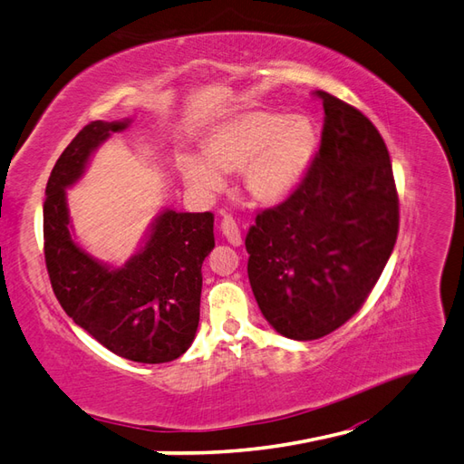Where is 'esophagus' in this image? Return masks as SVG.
<instances>
[{
	"label": "esophagus",
	"instance_id": "34e87169",
	"mask_svg": "<svg viewBox=\"0 0 464 464\" xmlns=\"http://www.w3.org/2000/svg\"><path fill=\"white\" fill-rule=\"evenodd\" d=\"M221 233L225 235V239H227L235 246H239L243 243L239 225L235 223V219L231 216H223V219H221Z\"/></svg>",
	"mask_w": 464,
	"mask_h": 464
}]
</instances>
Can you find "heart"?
I'll return each mask as SVG.
<instances>
[{
	"instance_id": "obj_1",
	"label": "heart",
	"mask_w": 464,
	"mask_h": 464,
	"mask_svg": "<svg viewBox=\"0 0 464 464\" xmlns=\"http://www.w3.org/2000/svg\"><path fill=\"white\" fill-rule=\"evenodd\" d=\"M317 150V130L310 117L246 111L213 130L206 160H182L184 182L199 196L223 188L221 172H241L246 194L258 204H280L310 170Z\"/></svg>"
}]
</instances>
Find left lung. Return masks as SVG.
Here are the masks:
<instances>
[{
    "label": "left lung",
    "mask_w": 464,
    "mask_h": 464,
    "mask_svg": "<svg viewBox=\"0 0 464 464\" xmlns=\"http://www.w3.org/2000/svg\"><path fill=\"white\" fill-rule=\"evenodd\" d=\"M322 145L300 186L256 213L245 246L260 312L280 335L312 341L361 310L394 251L400 206L384 139L327 92Z\"/></svg>",
    "instance_id": "obj_1"
}]
</instances>
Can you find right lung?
<instances>
[{"mask_svg": "<svg viewBox=\"0 0 464 464\" xmlns=\"http://www.w3.org/2000/svg\"><path fill=\"white\" fill-rule=\"evenodd\" d=\"M125 121H92L56 160L43 206L44 263L56 300L74 324L123 359L160 364L184 354L199 324L201 265L216 246L213 213L162 211L145 246L121 268L90 256L70 233L66 188L90 154Z\"/></svg>", "mask_w": 464, "mask_h": 464, "instance_id": "add662e5", "label": "right lung"}]
</instances>
